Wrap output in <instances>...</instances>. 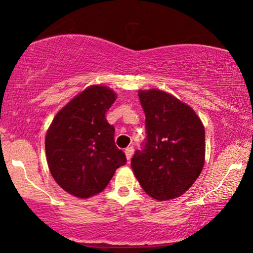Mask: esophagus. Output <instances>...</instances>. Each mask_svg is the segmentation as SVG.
<instances>
[{"label":"esophagus","mask_w":253,"mask_h":253,"mask_svg":"<svg viewBox=\"0 0 253 253\" xmlns=\"http://www.w3.org/2000/svg\"><path fill=\"white\" fill-rule=\"evenodd\" d=\"M132 154H133V147H127L126 150V160L130 161V159L132 158Z\"/></svg>","instance_id":"34e87169"}]
</instances>
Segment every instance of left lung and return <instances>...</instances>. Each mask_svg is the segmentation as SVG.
Instances as JSON below:
<instances>
[{"label":"left lung","mask_w":253,"mask_h":253,"mask_svg":"<svg viewBox=\"0 0 253 253\" xmlns=\"http://www.w3.org/2000/svg\"><path fill=\"white\" fill-rule=\"evenodd\" d=\"M146 138L131 168L141 188L158 200L182 196L203 170L205 129L191 107L159 89L138 92Z\"/></svg>","instance_id":"obj_1"}]
</instances>
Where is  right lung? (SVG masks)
Here are the masks:
<instances>
[{"mask_svg": "<svg viewBox=\"0 0 253 253\" xmlns=\"http://www.w3.org/2000/svg\"><path fill=\"white\" fill-rule=\"evenodd\" d=\"M115 100L113 89L89 86L56 114L47 131L50 174L64 191L78 198L98 195L116 169L126 164L114 140L115 129L106 120Z\"/></svg>", "mask_w": 253, "mask_h": 253, "instance_id": "obj_1", "label": "right lung"}]
</instances>
